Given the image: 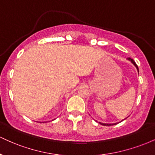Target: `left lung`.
Masks as SVG:
<instances>
[{
  "label": "left lung",
  "mask_w": 155,
  "mask_h": 155,
  "mask_svg": "<svg viewBox=\"0 0 155 155\" xmlns=\"http://www.w3.org/2000/svg\"><path fill=\"white\" fill-rule=\"evenodd\" d=\"M127 59H128L130 61H131L132 62V63L133 64V65H135V66L136 67V68H137V70H138V65H136V63H135V61L134 60H133V59H131V58H127ZM99 123H100L101 124H102V125H108V126H110V125H114V124H117V123H114V124H106V123H101V122H99Z\"/></svg>",
  "instance_id": "8db88e82"
}]
</instances>
